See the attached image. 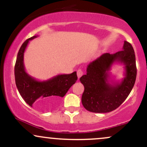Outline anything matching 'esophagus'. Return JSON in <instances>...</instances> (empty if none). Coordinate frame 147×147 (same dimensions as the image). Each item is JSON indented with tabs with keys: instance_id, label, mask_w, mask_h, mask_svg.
I'll use <instances>...</instances> for the list:
<instances>
[{
	"instance_id": "esophagus-1",
	"label": "esophagus",
	"mask_w": 147,
	"mask_h": 147,
	"mask_svg": "<svg viewBox=\"0 0 147 147\" xmlns=\"http://www.w3.org/2000/svg\"><path fill=\"white\" fill-rule=\"evenodd\" d=\"M83 74H84L83 70H81V69H79V70H77V77H78V79L80 78V77L83 75Z\"/></svg>"
}]
</instances>
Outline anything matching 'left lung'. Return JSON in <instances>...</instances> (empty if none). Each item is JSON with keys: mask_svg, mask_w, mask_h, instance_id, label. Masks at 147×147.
<instances>
[{"mask_svg": "<svg viewBox=\"0 0 147 147\" xmlns=\"http://www.w3.org/2000/svg\"><path fill=\"white\" fill-rule=\"evenodd\" d=\"M115 63L125 65V77L120 82L113 81L109 72ZM86 75L80 78L84 86L82 102L87 111L109 113L119 107L133 89L137 75L133 46L124 41L122 50L104 53L88 65Z\"/></svg>", "mask_w": 147, "mask_h": 147, "instance_id": "8db88e82", "label": "left lung"}]
</instances>
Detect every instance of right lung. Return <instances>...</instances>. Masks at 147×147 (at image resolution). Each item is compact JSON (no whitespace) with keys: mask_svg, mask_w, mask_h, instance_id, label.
Here are the masks:
<instances>
[{"mask_svg":"<svg viewBox=\"0 0 147 147\" xmlns=\"http://www.w3.org/2000/svg\"><path fill=\"white\" fill-rule=\"evenodd\" d=\"M38 36L25 41L20 48L14 67L15 82L18 92L25 102L41 111L49 110L60 102L70 87L77 80V72L68 75H58L46 81H38L25 71L23 58L29 41Z\"/></svg>","mask_w":147,"mask_h":147,"instance_id":"1","label":"right lung"}]
</instances>
